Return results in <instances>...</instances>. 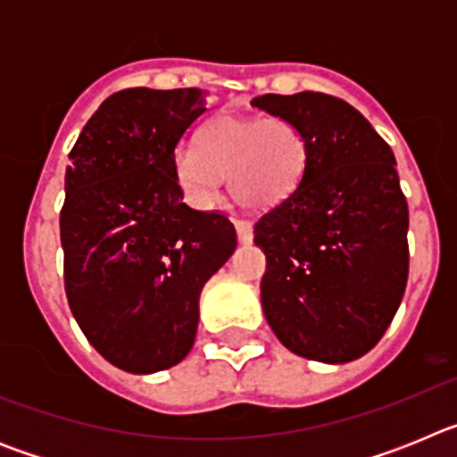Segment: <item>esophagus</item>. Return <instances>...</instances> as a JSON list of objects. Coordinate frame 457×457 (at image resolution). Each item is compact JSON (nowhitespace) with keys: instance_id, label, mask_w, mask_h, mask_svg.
<instances>
[{"instance_id":"1","label":"esophagus","mask_w":457,"mask_h":457,"mask_svg":"<svg viewBox=\"0 0 457 457\" xmlns=\"http://www.w3.org/2000/svg\"><path fill=\"white\" fill-rule=\"evenodd\" d=\"M236 231H237V240L242 242V245H247V242H252L253 237V224L249 220H236Z\"/></svg>"}]
</instances>
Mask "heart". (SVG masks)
I'll use <instances>...</instances> for the list:
<instances>
[{
  "label": "heart",
  "instance_id": "b5f03b06",
  "mask_svg": "<svg viewBox=\"0 0 457 457\" xmlns=\"http://www.w3.org/2000/svg\"><path fill=\"white\" fill-rule=\"evenodd\" d=\"M309 164V144L295 123L278 116L220 114L199 132V151L180 148L173 173L196 205H212L221 179L249 208H274L300 187Z\"/></svg>",
  "mask_w": 457,
  "mask_h": 457
}]
</instances>
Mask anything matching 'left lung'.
Listing matches in <instances>:
<instances>
[{
  "instance_id": "obj_1",
  "label": "left lung",
  "mask_w": 457,
  "mask_h": 457,
  "mask_svg": "<svg viewBox=\"0 0 457 457\" xmlns=\"http://www.w3.org/2000/svg\"><path fill=\"white\" fill-rule=\"evenodd\" d=\"M252 104L297 125L309 144L300 187L253 226L268 261L265 318L290 353L353 361L385 337L410 272L394 151L353 104L327 93H265Z\"/></svg>"
}]
</instances>
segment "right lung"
I'll return each instance as SVG.
<instances>
[{"label": "right lung", "instance_id": "obj_1", "mask_svg": "<svg viewBox=\"0 0 457 457\" xmlns=\"http://www.w3.org/2000/svg\"><path fill=\"white\" fill-rule=\"evenodd\" d=\"M201 88H123L84 125L66 169L63 286L109 364L155 373L187 357L199 297L236 252L221 212L183 204L176 146L205 112Z\"/></svg>", "mask_w": 457, "mask_h": 457}]
</instances>
